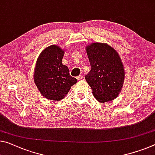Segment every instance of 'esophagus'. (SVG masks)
Returning a JSON list of instances; mask_svg holds the SVG:
<instances>
[{
	"label": "esophagus",
	"instance_id": "1",
	"mask_svg": "<svg viewBox=\"0 0 155 155\" xmlns=\"http://www.w3.org/2000/svg\"><path fill=\"white\" fill-rule=\"evenodd\" d=\"M83 78V77L82 75H80V76H78V77H77V80L78 81H81V80H82Z\"/></svg>",
	"mask_w": 155,
	"mask_h": 155
}]
</instances>
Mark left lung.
I'll list each match as a JSON object with an SVG mask.
<instances>
[{"mask_svg": "<svg viewBox=\"0 0 155 155\" xmlns=\"http://www.w3.org/2000/svg\"><path fill=\"white\" fill-rule=\"evenodd\" d=\"M86 51L91 70L85 78L95 99L101 103L114 99L121 92L125 77L120 56L105 43H92Z\"/></svg>", "mask_w": 155, "mask_h": 155, "instance_id": "8db88e82", "label": "left lung"}]
</instances>
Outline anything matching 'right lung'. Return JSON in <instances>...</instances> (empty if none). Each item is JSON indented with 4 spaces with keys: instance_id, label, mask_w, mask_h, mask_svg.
I'll return each instance as SVG.
<instances>
[{
    "instance_id": "obj_1",
    "label": "right lung",
    "mask_w": 155,
    "mask_h": 155,
    "mask_svg": "<svg viewBox=\"0 0 155 155\" xmlns=\"http://www.w3.org/2000/svg\"><path fill=\"white\" fill-rule=\"evenodd\" d=\"M64 51L57 45L45 48L38 56L34 71V82L44 97L60 101L77 82L71 77L69 69L62 64Z\"/></svg>"
}]
</instances>
